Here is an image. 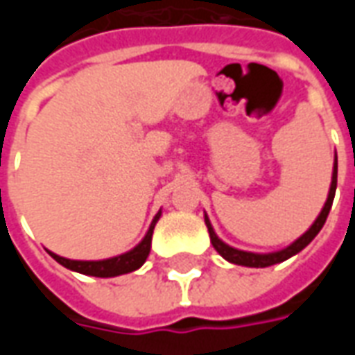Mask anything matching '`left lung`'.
Masks as SVG:
<instances>
[{
    "label": "left lung",
    "instance_id": "obj_1",
    "mask_svg": "<svg viewBox=\"0 0 355 355\" xmlns=\"http://www.w3.org/2000/svg\"><path fill=\"white\" fill-rule=\"evenodd\" d=\"M336 157H335V165H333V178H331V188H329V196L327 201H325V205L321 209L320 216L313 220V224L308 228V230L297 239V241H293L289 247H285L282 251H275V253H249V251H239V249H234V247L226 245L223 239H218V236L213 230V226L209 223L207 215H205V224H207V230L209 236H211V243L216 249V253L220 254L223 259H226L232 264H239V266H249V268H266L272 266V264H277V262H283L291 259L293 254L300 253L302 249H304L310 241H312L320 230L323 228V224L327 220L329 211H331V205H333V200H335V192H336Z\"/></svg>",
    "mask_w": 355,
    "mask_h": 355
}]
</instances>
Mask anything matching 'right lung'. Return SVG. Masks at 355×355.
I'll list each match as a JSON object with an SVG mask.
<instances>
[{"mask_svg": "<svg viewBox=\"0 0 355 355\" xmlns=\"http://www.w3.org/2000/svg\"><path fill=\"white\" fill-rule=\"evenodd\" d=\"M159 215L162 211L154 216V220L148 228L146 236L140 241L139 245L127 251L123 254H117V257H112V259H104V261H70V259H64V257H58V254L51 253L49 254L58 262L62 264L68 270H73V272H80V274L85 275H94V277H116V275L129 274V272H135L139 270L144 262H146L148 254H150V247H152V234H154L155 223L159 220Z\"/></svg>", "mask_w": 355, "mask_h": 355, "instance_id": "1", "label": "right lung"}]
</instances>
